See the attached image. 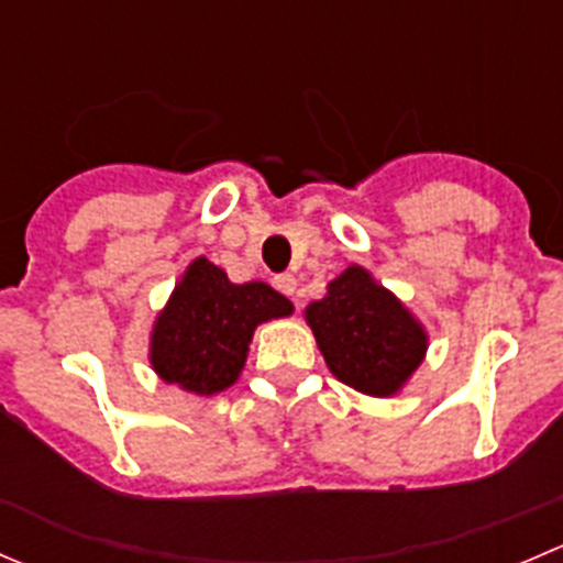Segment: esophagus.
Listing matches in <instances>:
<instances>
[{
	"label": "esophagus",
	"instance_id": "1",
	"mask_svg": "<svg viewBox=\"0 0 563 563\" xmlns=\"http://www.w3.org/2000/svg\"><path fill=\"white\" fill-rule=\"evenodd\" d=\"M297 286H299L297 277L288 275V272H283V275L275 277V288H277V291L286 294V297H291L294 302H297Z\"/></svg>",
	"mask_w": 563,
	"mask_h": 563
}]
</instances>
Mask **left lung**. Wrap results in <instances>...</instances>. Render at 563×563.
I'll list each match as a JSON object with an SVG mask.
<instances>
[{"instance_id": "8db88e82", "label": "left lung", "mask_w": 563, "mask_h": 563, "mask_svg": "<svg viewBox=\"0 0 563 563\" xmlns=\"http://www.w3.org/2000/svg\"><path fill=\"white\" fill-rule=\"evenodd\" d=\"M329 371L373 397L395 395L422 362L428 334L362 266L329 283L327 297L305 310Z\"/></svg>"}]
</instances>
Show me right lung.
<instances>
[{
	"instance_id": "right-lung-1",
	"label": "right lung",
	"mask_w": 563,
	"mask_h": 563,
	"mask_svg": "<svg viewBox=\"0 0 563 563\" xmlns=\"http://www.w3.org/2000/svg\"><path fill=\"white\" fill-rule=\"evenodd\" d=\"M291 310L266 283L236 286L212 261L196 258L152 329V367L163 382L214 395L240 378L253 329Z\"/></svg>"
}]
</instances>
